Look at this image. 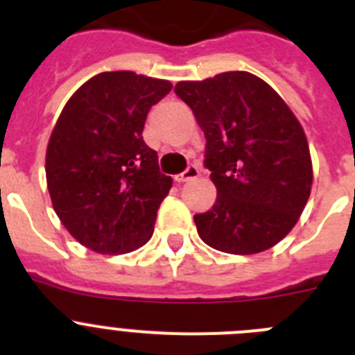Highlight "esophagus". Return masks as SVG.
<instances>
[{
	"mask_svg": "<svg viewBox=\"0 0 355 355\" xmlns=\"http://www.w3.org/2000/svg\"><path fill=\"white\" fill-rule=\"evenodd\" d=\"M197 175H199V167H197V165H188L187 171L175 175L174 180L178 181V183H184V181L193 180V178H197Z\"/></svg>",
	"mask_w": 355,
	"mask_h": 355,
	"instance_id": "1",
	"label": "esophagus"
}]
</instances>
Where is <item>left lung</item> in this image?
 I'll return each instance as SVG.
<instances>
[{
	"instance_id": "left-lung-1",
	"label": "left lung",
	"mask_w": 355,
	"mask_h": 355,
	"mask_svg": "<svg viewBox=\"0 0 355 355\" xmlns=\"http://www.w3.org/2000/svg\"><path fill=\"white\" fill-rule=\"evenodd\" d=\"M174 92L205 131V167L216 187L213 208L193 215L200 240L227 254L274 247L311 193V156L299 121L270 85L245 71L180 81Z\"/></svg>"
}]
</instances>
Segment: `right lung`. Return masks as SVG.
Masks as SVG:
<instances>
[{
  "instance_id": "add662e5",
  "label": "right lung",
  "mask_w": 355,
  "mask_h": 355,
  "mask_svg": "<svg viewBox=\"0 0 355 355\" xmlns=\"http://www.w3.org/2000/svg\"><path fill=\"white\" fill-rule=\"evenodd\" d=\"M171 89V81L131 71L101 72L72 94L56 121L46 153L53 208L94 252H131L153 236L172 178L159 172L142 131L150 106Z\"/></svg>"
}]
</instances>
